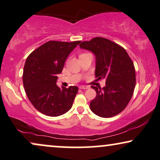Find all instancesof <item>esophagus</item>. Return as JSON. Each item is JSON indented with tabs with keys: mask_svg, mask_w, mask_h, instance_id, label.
<instances>
[{
	"mask_svg": "<svg viewBox=\"0 0 160 160\" xmlns=\"http://www.w3.org/2000/svg\"><path fill=\"white\" fill-rule=\"evenodd\" d=\"M79 88H80V89H88L89 87L87 86H80V87H79Z\"/></svg>",
	"mask_w": 160,
	"mask_h": 160,
	"instance_id": "obj_1",
	"label": "esophagus"
}]
</instances>
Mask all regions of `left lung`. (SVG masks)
I'll return each instance as SVG.
<instances>
[{
  "label": "left lung",
  "instance_id": "8db88e82",
  "mask_svg": "<svg viewBox=\"0 0 160 160\" xmlns=\"http://www.w3.org/2000/svg\"><path fill=\"white\" fill-rule=\"evenodd\" d=\"M80 47L96 56L95 76L106 80V86H92L97 96L90 108L99 117H114L122 112L130 102L136 85V73L132 60L122 46L104 38L83 41Z\"/></svg>",
  "mask_w": 160,
  "mask_h": 160
}]
</instances>
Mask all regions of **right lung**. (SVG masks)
<instances>
[{
    "instance_id": "add662e5",
    "label": "right lung",
    "mask_w": 160,
    "mask_h": 160,
    "mask_svg": "<svg viewBox=\"0 0 160 160\" xmlns=\"http://www.w3.org/2000/svg\"><path fill=\"white\" fill-rule=\"evenodd\" d=\"M80 43L50 40L28 56L23 68V83L28 98L42 114L58 117L72 108L78 88L57 86L68 54Z\"/></svg>"
}]
</instances>
